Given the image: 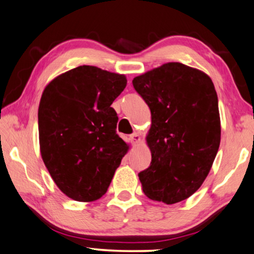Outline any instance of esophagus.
<instances>
[{
	"label": "esophagus",
	"instance_id": "1",
	"mask_svg": "<svg viewBox=\"0 0 254 254\" xmlns=\"http://www.w3.org/2000/svg\"><path fill=\"white\" fill-rule=\"evenodd\" d=\"M129 139H130L131 143H137V142H139L140 137H139L138 134H137V132H134V134H131L129 136Z\"/></svg>",
	"mask_w": 254,
	"mask_h": 254
}]
</instances>
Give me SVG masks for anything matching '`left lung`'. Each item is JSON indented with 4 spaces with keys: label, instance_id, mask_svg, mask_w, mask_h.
Listing matches in <instances>:
<instances>
[{
    "label": "left lung",
    "instance_id": "8db88e82",
    "mask_svg": "<svg viewBox=\"0 0 254 254\" xmlns=\"http://www.w3.org/2000/svg\"><path fill=\"white\" fill-rule=\"evenodd\" d=\"M132 85L152 115V161L138 173L144 193L168 205L185 200L208 176L221 143L214 83L196 68L166 63L136 76Z\"/></svg>",
    "mask_w": 254,
    "mask_h": 254
}]
</instances>
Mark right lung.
<instances>
[{
  "label": "right lung",
  "mask_w": 254,
  "mask_h": 254,
  "mask_svg": "<svg viewBox=\"0 0 254 254\" xmlns=\"http://www.w3.org/2000/svg\"><path fill=\"white\" fill-rule=\"evenodd\" d=\"M126 84L125 75L83 65L54 78L41 95V157L58 188L74 200L101 198L127 153L111 108Z\"/></svg>",
  "instance_id": "right-lung-1"
}]
</instances>
